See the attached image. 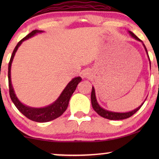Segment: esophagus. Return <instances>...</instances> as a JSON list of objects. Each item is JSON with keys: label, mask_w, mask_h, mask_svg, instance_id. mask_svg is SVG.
<instances>
[{"label": "esophagus", "mask_w": 159, "mask_h": 159, "mask_svg": "<svg viewBox=\"0 0 159 159\" xmlns=\"http://www.w3.org/2000/svg\"><path fill=\"white\" fill-rule=\"evenodd\" d=\"M90 76V72L88 70H84L82 73V77L83 78H89Z\"/></svg>", "instance_id": "34e87169"}]
</instances>
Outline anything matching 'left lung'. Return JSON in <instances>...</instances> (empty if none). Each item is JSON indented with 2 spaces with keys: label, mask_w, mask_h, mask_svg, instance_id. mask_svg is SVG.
I'll return each mask as SVG.
<instances>
[{
  "label": "left lung",
  "mask_w": 159,
  "mask_h": 159,
  "mask_svg": "<svg viewBox=\"0 0 159 159\" xmlns=\"http://www.w3.org/2000/svg\"><path fill=\"white\" fill-rule=\"evenodd\" d=\"M128 32H129L130 35H131L132 38H134L135 40L140 41V42L143 43V41L141 40L140 39H139L138 37H137L135 34L133 33V32H132L131 31H128ZM143 46H144L145 51H146V53L148 54V51H147L146 48H145V45L143 44ZM148 58H149V56H148ZM149 61H150V58H149ZM150 64H151V61H150ZM91 103H92V106H93V109H94L95 111L98 114H99L101 116L103 117V118L110 119V120H121V119H125L129 118V117L132 116L134 114H135V113L141 108V106H143V104L144 103V102H143V103H142V105H140L139 107H138L134 110L131 111H129V112L119 113V112L110 111L106 110L102 107H101V106H99V104L98 103L96 97H95V89L93 87L92 92H91Z\"/></svg>",
  "instance_id": "obj_1"
}]
</instances>
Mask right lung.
Returning <instances> with one entry per match:
<instances>
[{"instance_id": "1", "label": "right lung", "mask_w": 159, "mask_h": 159, "mask_svg": "<svg viewBox=\"0 0 159 159\" xmlns=\"http://www.w3.org/2000/svg\"><path fill=\"white\" fill-rule=\"evenodd\" d=\"M43 32L42 30H34L33 31L28 34L27 36L25 37L22 40H21L17 43L16 46L13 51L11 57L10 61L8 63V87H9V94L11 99L15 106L17 108L21 114L28 118L30 120L37 121V122H47V121H52L64 114V112L66 110L68 107L69 100L72 95L73 93L77 88V84L81 82L82 78L80 77H75L71 80V81L69 82V84L66 86L64 90H63L61 94L55 102L51 105L45 106L43 108H32L24 105L22 103L19 101V100L17 98L16 94L11 84V64L15 56V53L18 49V48L20 46L23 41H25L27 39H29L36 34Z\"/></svg>"}]
</instances>
